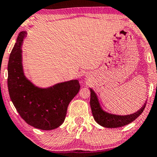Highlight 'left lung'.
Wrapping results in <instances>:
<instances>
[{
    "label": "left lung",
    "mask_w": 157,
    "mask_h": 157,
    "mask_svg": "<svg viewBox=\"0 0 157 157\" xmlns=\"http://www.w3.org/2000/svg\"><path fill=\"white\" fill-rule=\"evenodd\" d=\"M89 89L91 91L90 106H91L92 114H93L94 120L99 125L106 128H119L132 123L143 112V111L145 109L146 104H147V102H145L143 106L139 111L134 113H132V114H113V113L107 112L102 109L95 91L91 88H90Z\"/></svg>",
    "instance_id": "1"
}]
</instances>
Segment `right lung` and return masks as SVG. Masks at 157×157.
<instances>
[{
	"mask_svg": "<svg viewBox=\"0 0 157 157\" xmlns=\"http://www.w3.org/2000/svg\"><path fill=\"white\" fill-rule=\"evenodd\" d=\"M27 32L18 34L8 65V92L21 118L41 130L55 129L65 120L68 106L80 90L78 80L58 83L52 86H36L25 77L22 64L23 41Z\"/></svg>",
	"mask_w": 157,
	"mask_h": 157,
	"instance_id": "add662e5",
	"label": "right lung"
}]
</instances>
